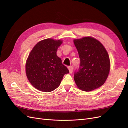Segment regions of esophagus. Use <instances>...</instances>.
<instances>
[{
    "label": "esophagus",
    "instance_id": "esophagus-1",
    "mask_svg": "<svg viewBox=\"0 0 128 128\" xmlns=\"http://www.w3.org/2000/svg\"><path fill=\"white\" fill-rule=\"evenodd\" d=\"M68 68V69L69 70V72L72 73V71H73V67L72 66H69Z\"/></svg>",
    "mask_w": 128,
    "mask_h": 128
}]
</instances>
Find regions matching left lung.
I'll list each match as a JSON object with an SVG mask.
<instances>
[{
    "mask_svg": "<svg viewBox=\"0 0 128 128\" xmlns=\"http://www.w3.org/2000/svg\"><path fill=\"white\" fill-rule=\"evenodd\" d=\"M74 42L80 59L79 68L74 75L77 87L89 91L101 86L110 70V58L106 49L100 42L90 37L75 40Z\"/></svg>",
    "mask_w": 128,
    "mask_h": 128,
    "instance_id": "8db88e82",
    "label": "left lung"
}]
</instances>
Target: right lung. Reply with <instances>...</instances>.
<instances>
[{
  "label": "right lung",
  "instance_id": "1",
  "mask_svg": "<svg viewBox=\"0 0 128 128\" xmlns=\"http://www.w3.org/2000/svg\"><path fill=\"white\" fill-rule=\"evenodd\" d=\"M60 40H42L34 46L26 65L27 78L33 86L43 92H51L60 86L68 68L56 55Z\"/></svg>",
  "mask_w": 128,
  "mask_h": 128
}]
</instances>
